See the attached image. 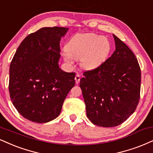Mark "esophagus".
<instances>
[{"label":"esophagus","mask_w":153,"mask_h":153,"mask_svg":"<svg viewBox=\"0 0 153 153\" xmlns=\"http://www.w3.org/2000/svg\"><path fill=\"white\" fill-rule=\"evenodd\" d=\"M75 82H76L77 84L79 83V82H80V75H79L78 74H77L76 75H75Z\"/></svg>","instance_id":"obj_1"}]
</instances>
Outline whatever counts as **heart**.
Wrapping results in <instances>:
<instances>
[{"mask_svg": "<svg viewBox=\"0 0 153 153\" xmlns=\"http://www.w3.org/2000/svg\"><path fill=\"white\" fill-rule=\"evenodd\" d=\"M110 49V43L106 37L93 33H78L70 38L62 51V57L71 65L80 59L82 68L91 71L105 61Z\"/></svg>", "mask_w": 153, "mask_h": 153, "instance_id": "obj_1", "label": "heart"}]
</instances>
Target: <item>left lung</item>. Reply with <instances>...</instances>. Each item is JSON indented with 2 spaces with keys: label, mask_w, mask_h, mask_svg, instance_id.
I'll use <instances>...</instances> for the list:
<instances>
[{
  "label": "left lung",
  "mask_w": 153,
  "mask_h": 153,
  "mask_svg": "<svg viewBox=\"0 0 153 153\" xmlns=\"http://www.w3.org/2000/svg\"><path fill=\"white\" fill-rule=\"evenodd\" d=\"M115 51L97 68L86 71L80 87L88 119L97 126L120 125L135 112L140 100L141 72L132 51L113 34Z\"/></svg>",
  "instance_id": "1"
}]
</instances>
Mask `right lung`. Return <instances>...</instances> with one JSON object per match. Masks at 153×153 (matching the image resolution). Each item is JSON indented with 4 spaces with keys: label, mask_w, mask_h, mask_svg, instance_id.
Segmentation results:
<instances>
[{
    "label": "right lung",
    "mask_w": 153,
    "mask_h": 153,
    "mask_svg": "<svg viewBox=\"0 0 153 153\" xmlns=\"http://www.w3.org/2000/svg\"><path fill=\"white\" fill-rule=\"evenodd\" d=\"M68 30V27H44L28 35L10 63V99L18 113L32 122L56 118L75 84V73L63 71L58 63L60 41Z\"/></svg>",
    "instance_id": "add662e5"
}]
</instances>
